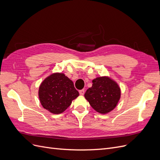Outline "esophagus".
I'll return each mask as SVG.
<instances>
[{
    "mask_svg": "<svg viewBox=\"0 0 160 160\" xmlns=\"http://www.w3.org/2000/svg\"><path fill=\"white\" fill-rule=\"evenodd\" d=\"M85 93V90L84 89H82V90H80L79 91V94L81 95H83Z\"/></svg>",
    "mask_w": 160,
    "mask_h": 160,
    "instance_id": "1",
    "label": "esophagus"
}]
</instances>
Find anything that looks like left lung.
Here are the masks:
<instances>
[{
    "label": "left lung",
    "mask_w": 160,
    "mask_h": 160,
    "mask_svg": "<svg viewBox=\"0 0 160 160\" xmlns=\"http://www.w3.org/2000/svg\"><path fill=\"white\" fill-rule=\"evenodd\" d=\"M92 87L85 93V99L96 111L105 114L112 111L120 99L121 91L115 81L108 77L92 81Z\"/></svg>",
    "instance_id": "1"
}]
</instances>
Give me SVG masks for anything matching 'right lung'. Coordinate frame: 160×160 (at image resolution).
I'll return each instance as SVG.
<instances>
[{
	"label": "right lung",
	"instance_id": "right-lung-1",
	"mask_svg": "<svg viewBox=\"0 0 160 160\" xmlns=\"http://www.w3.org/2000/svg\"><path fill=\"white\" fill-rule=\"evenodd\" d=\"M79 95L72 81L60 72L47 77L38 89V98L42 106L54 114L63 112Z\"/></svg>",
	"mask_w": 160,
	"mask_h": 160
}]
</instances>
